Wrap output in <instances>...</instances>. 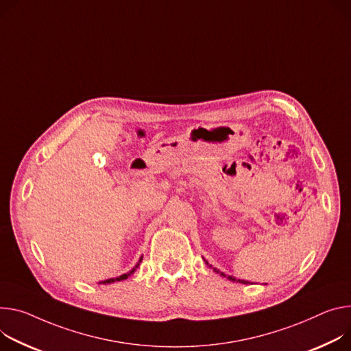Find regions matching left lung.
<instances>
[{
	"mask_svg": "<svg viewBox=\"0 0 351 351\" xmlns=\"http://www.w3.org/2000/svg\"><path fill=\"white\" fill-rule=\"evenodd\" d=\"M206 265H208V263H207V261H206ZM210 267H213V266L210 265ZM213 270H214L215 273H219L222 277H227V278H228V280H231V281H237V282H243V284H247V281H243V280H239V278L237 280V278H235V277H232V276H226L224 273L219 271V270H217V269H214V267H213Z\"/></svg>",
	"mask_w": 351,
	"mask_h": 351,
	"instance_id": "1",
	"label": "left lung"
}]
</instances>
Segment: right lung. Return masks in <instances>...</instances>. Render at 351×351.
<instances>
[{
    "label": "right lung",
    "mask_w": 351,
    "mask_h": 351,
    "mask_svg": "<svg viewBox=\"0 0 351 351\" xmlns=\"http://www.w3.org/2000/svg\"><path fill=\"white\" fill-rule=\"evenodd\" d=\"M141 261H143V256L140 258V261H138V263L134 266V269H132L129 273H124V274H121V276H119V277H114V278H108V280H105V281H101L99 284H110V282H114V281H121V280H125L127 277L132 276V274L136 271V269L140 266Z\"/></svg>",
    "instance_id": "obj_1"
}]
</instances>
